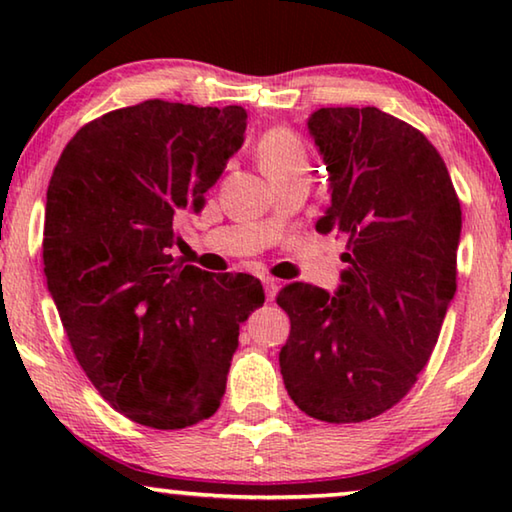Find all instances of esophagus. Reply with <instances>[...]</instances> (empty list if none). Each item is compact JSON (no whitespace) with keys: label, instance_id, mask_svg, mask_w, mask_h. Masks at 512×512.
<instances>
[{"label":"esophagus","instance_id":"obj_1","mask_svg":"<svg viewBox=\"0 0 512 512\" xmlns=\"http://www.w3.org/2000/svg\"><path fill=\"white\" fill-rule=\"evenodd\" d=\"M264 289H266V300L271 302L273 298H275V293H277V280L275 277H264Z\"/></svg>","mask_w":512,"mask_h":512}]
</instances>
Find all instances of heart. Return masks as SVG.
<instances>
[{
	"label": "heart",
	"mask_w": 512,
	"mask_h": 512,
	"mask_svg": "<svg viewBox=\"0 0 512 512\" xmlns=\"http://www.w3.org/2000/svg\"><path fill=\"white\" fill-rule=\"evenodd\" d=\"M257 155L259 162H262V169L271 180L300 171L309 173V158L305 146L287 128H273V131H268L257 144Z\"/></svg>",
	"instance_id": "heart-1"
}]
</instances>
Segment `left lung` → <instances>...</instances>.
<instances>
[{
    "label": "left lung",
    "instance_id": "8db88e82",
    "mask_svg": "<svg viewBox=\"0 0 512 512\" xmlns=\"http://www.w3.org/2000/svg\"><path fill=\"white\" fill-rule=\"evenodd\" d=\"M307 128L332 203L316 230L348 239L341 284L291 282L284 386L323 422L375 418L411 391L456 293L461 203L440 153L379 108H320Z\"/></svg>",
    "mask_w": 512,
    "mask_h": 512
}]
</instances>
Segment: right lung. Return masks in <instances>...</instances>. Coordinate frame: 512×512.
I'll list each match as a JSON object with an SVG mask.
<instances>
[{
    "label": "right lung",
    "instance_id": "1",
    "mask_svg": "<svg viewBox=\"0 0 512 512\" xmlns=\"http://www.w3.org/2000/svg\"><path fill=\"white\" fill-rule=\"evenodd\" d=\"M241 106L151 99L90 121L47 189L45 275L85 375L112 409L185 429L221 406L239 325L262 282L173 257V221L198 210L244 144Z\"/></svg>",
    "mask_w": 512,
    "mask_h": 512
}]
</instances>
